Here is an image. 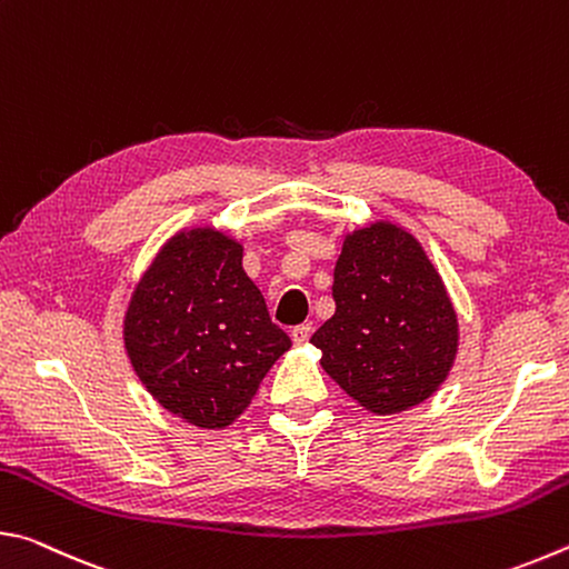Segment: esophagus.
Listing matches in <instances>:
<instances>
[{"label":"esophagus","mask_w":569,"mask_h":569,"mask_svg":"<svg viewBox=\"0 0 569 569\" xmlns=\"http://www.w3.org/2000/svg\"><path fill=\"white\" fill-rule=\"evenodd\" d=\"M311 331H313V326H311V323L293 326V331H291V339H293V343H296V346H303L308 339H311Z\"/></svg>","instance_id":"1"}]
</instances>
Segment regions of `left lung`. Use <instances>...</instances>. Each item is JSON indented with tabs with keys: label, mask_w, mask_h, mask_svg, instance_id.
Masks as SVG:
<instances>
[{
	"label": "left lung",
	"mask_w": 569,
	"mask_h": 569,
	"mask_svg": "<svg viewBox=\"0 0 569 569\" xmlns=\"http://www.w3.org/2000/svg\"><path fill=\"white\" fill-rule=\"evenodd\" d=\"M336 313L311 343L326 373L373 413L417 407L457 356V313L417 238L393 223L346 236L333 271Z\"/></svg>",
	"instance_id": "obj_1"
}]
</instances>
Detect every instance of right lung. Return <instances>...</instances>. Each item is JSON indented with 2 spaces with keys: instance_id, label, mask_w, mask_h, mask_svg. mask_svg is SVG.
Listing matches in <instances>:
<instances>
[{
  "instance_id": "1",
  "label": "right lung",
  "mask_w": 569,
  "mask_h": 569,
  "mask_svg": "<svg viewBox=\"0 0 569 569\" xmlns=\"http://www.w3.org/2000/svg\"><path fill=\"white\" fill-rule=\"evenodd\" d=\"M124 349L160 407L223 429L291 349L243 271V248L213 228L172 236L134 288Z\"/></svg>"
}]
</instances>
